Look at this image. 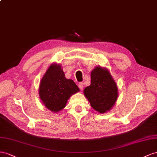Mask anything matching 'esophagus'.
Returning a JSON list of instances; mask_svg holds the SVG:
<instances>
[{
  "label": "esophagus",
  "instance_id": "34e87169",
  "mask_svg": "<svg viewBox=\"0 0 157 157\" xmlns=\"http://www.w3.org/2000/svg\"><path fill=\"white\" fill-rule=\"evenodd\" d=\"M83 86H84V84H83V83H82V82L79 83L78 84V87H79V88L80 89V90H83Z\"/></svg>",
  "mask_w": 157,
  "mask_h": 157
}]
</instances>
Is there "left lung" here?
Segmentation results:
<instances>
[{
	"mask_svg": "<svg viewBox=\"0 0 157 157\" xmlns=\"http://www.w3.org/2000/svg\"><path fill=\"white\" fill-rule=\"evenodd\" d=\"M83 93L93 109L99 113L109 111L118 98V87L109 71L97 66L91 73V85Z\"/></svg>",
	"mask_w": 157,
	"mask_h": 157,
	"instance_id": "obj_1",
	"label": "left lung"
}]
</instances>
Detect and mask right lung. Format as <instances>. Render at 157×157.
Here are the masks:
<instances>
[{"label": "right lung", "instance_id": "right-lung-1", "mask_svg": "<svg viewBox=\"0 0 157 157\" xmlns=\"http://www.w3.org/2000/svg\"><path fill=\"white\" fill-rule=\"evenodd\" d=\"M79 91L72 79H66L61 66L52 64L40 82L39 94L44 105L53 113L66 106L68 98Z\"/></svg>", "mask_w": 157, "mask_h": 157}]
</instances>
